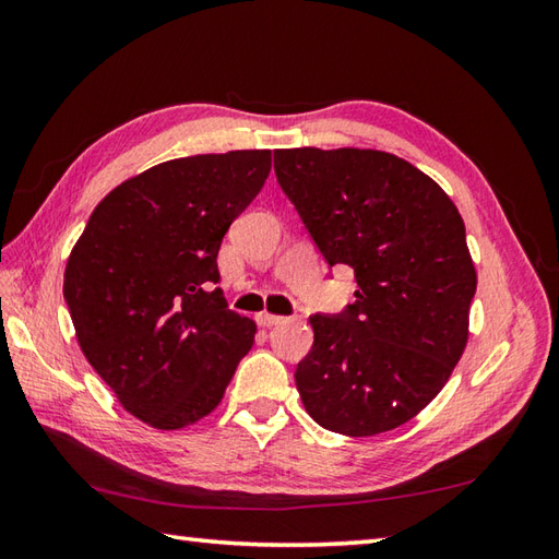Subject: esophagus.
Instances as JSON below:
<instances>
[{"mask_svg":"<svg viewBox=\"0 0 559 559\" xmlns=\"http://www.w3.org/2000/svg\"><path fill=\"white\" fill-rule=\"evenodd\" d=\"M283 322V317H278V314H269V312H259L257 314V324L259 326H276V324H281Z\"/></svg>","mask_w":559,"mask_h":559,"instance_id":"1","label":"esophagus"}]
</instances>
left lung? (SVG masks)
<instances>
[{
	"label": "left lung",
	"instance_id": "8db88e82",
	"mask_svg": "<svg viewBox=\"0 0 559 559\" xmlns=\"http://www.w3.org/2000/svg\"><path fill=\"white\" fill-rule=\"evenodd\" d=\"M273 170L326 266L355 271V302L317 312L295 367L307 413L331 432L372 437L430 403L468 338L476 269L442 187L365 148L273 151Z\"/></svg>",
	"mask_w": 559,
	"mask_h": 559
}]
</instances>
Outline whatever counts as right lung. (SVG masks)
<instances>
[{"label":"right lung","instance_id":"add662e5","mask_svg":"<svg viewBox=\"0 0 559 559\" xmlns=\"http://www.w3.org/2000/svg\"><path fill=\"white\" fill-rule=\"evenodd\" d=\"M271 170V151L160 163L105 197L71 249L64 300L81 350L122 406L158 430L218 406L254 343L223 300L218 249Z\"/></svg>","mask_w":559,"mask_h":559}]
</instances>
